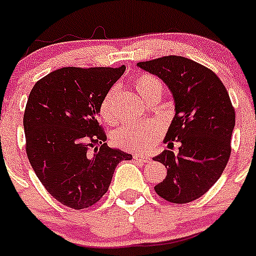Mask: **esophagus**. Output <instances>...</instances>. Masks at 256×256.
<instances>
[{"label": "esophagus", "mask_w": 256, "mask_h": 256, "mask_svg": "<svg viewBox=\"0 0 256 256\" xmlns=\"http://www.w3.org/2000/svg\"><path fill=\"white\" fill-rule=\"evenodd\" d=\"M134 159H135V160L144 162V163H149L150 162L149 156H145V155H142V154H134Z\"/></svg>", "instance_id": "1"}]
</instances>
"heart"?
Masks as SVG:
<instances>
[{
    "mask_svg": "<svg viewBox=\"0 0 256 256\" xmlns=\"http://www.w3.org/2000/svg\"><path fill=\"white\" fill-rule=\"evenodd\" d=\"M134 87L142 98L149 101L152 97H162L164 86L158 77L149 73L138 74L134 80ZM116 87H111L100 102L98 114L102 120L107 124L116 122V114L114 110V98ZM160 136V128L154 122L146 124H125L117 128L112 135L114 144L117 148L130 152L148 150L158 142Z\"/></svg>",
    "mask_w": 256,
    "mask_h": 256,
    "instance_id": "b5f03b06",
    "label": "heart"
}]
</instances>
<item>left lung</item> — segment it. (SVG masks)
I'll return each mask as SVG.
<instances>
[{"instance_id": "1", "label": "left lung", "mask_w": 256, "mask_h": 256, "mask_svg": "<svg viewBox=\"0 0 256 256\" xmlns=\"http://www.w3.org/2000/svg\"><path fill=\"white\" fill-rule=\"evenodd\" d=\"M166 83L176 101V116L154 160L164 164L166 176L154 187L170 204H190L204 196L221 176L231 154L235 108L224 83L202 64L179 56L138 63ZM174 141L181 142L178 154Z\"/></svg>"}]
</instances>
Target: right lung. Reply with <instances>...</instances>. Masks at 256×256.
Returning <instances> with one entry per match:
<instances>
[{
  "label": "right lung",
  "instance_id": "1",
  "mask_svg": "<svg viewBox=\"0 0 256 256\" xmlns=\"http://www.w3.org/2000/svg\"><path fill=\"white\" fill-rule=\"evenodd\" d=\"M126 66H64L38 80L24 114L28 162L45 190L73 210L97 204L117 164L130 154L106 144L98 121L104 96Z\"/></svg>",
  "mask_w": 256,
  "mask_h": 256
}]
</instances>
